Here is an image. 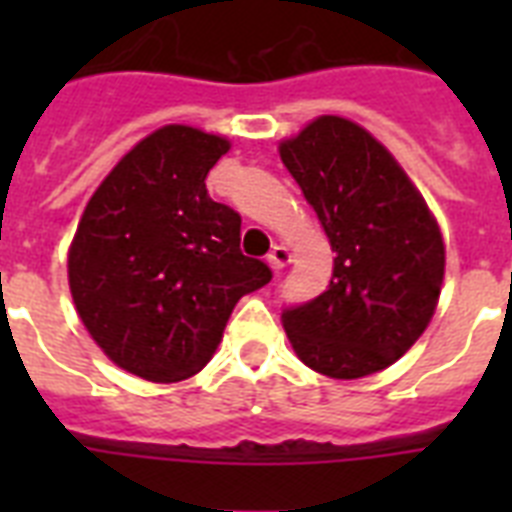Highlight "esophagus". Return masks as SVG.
Here are the masks:
<instances>
[{"label": "esophagus", "instance_id": "1", "mask_svg": "<svg viewBox=\"0 0 512 512\" xmlns=\"http://www.w3.org/2000/svg\"><path fill=\"white\" fill-rule=\"evenodd\" d=\"M265 260H268V265H271L273 271H281V268L289 263V249L281 247V244H276V247L268 252V257H265Z\"/></svg>", "mask_w": 512, "mask_h": 512}]
</instances>
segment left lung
Segmentation results:
<instances>
[{
	"label": "left lung",
	"mask_w": 512,
	"mask_h": 512,
	"mask_svg": "<svg viewBox=\"0 0 512 512\" xmlns=\"http://www.w3.org/2000/svg\"><path fill=\"white\" fill-rule=\"evenodd\" d=\"M335 252L329 287L281 321L305 366L356 380L390 366L433 319L446 249L436 217L390 151L342 116L279 146Z\"/></svg>",
	"instance_id": "obj_1"
}]
</instances>
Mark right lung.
Here are the masks:
<instances>
[{"label": "right lung", "instance_id": "add662e5", "mask_svg": "<svg viewBox=\"0 0 512 512\" xmlns=\"http://www.w3.org/2000/svg\"><path fill=\"white\" fill-rule=\"evenodd\" d=\"M231 143L167 124L122 156L84 207L68 249L76 313L116 366L177 382L207 364L233 305L271 268L241 255V217L209 199Z\"/></svg>", "mask_w": 512, "mask_h": 512}]
</instances>
